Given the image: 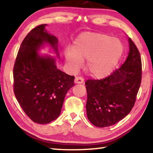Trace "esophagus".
<instances>
[{"instance_id": "esophagus-1", "label": "esophagus", "mask_w": 153, "mask_h": 153, "mask_svg": "<svg viewBox=\"0 0 153 153\" xmlns=\"http://www.w3.org/2000/svg\"><path fill=\"white\" fill-rule=\"evenodd\" d=\"M83 82H84V79L81 76H76L74 79L75 83H83Z\"/></svg>"}]
</instances>
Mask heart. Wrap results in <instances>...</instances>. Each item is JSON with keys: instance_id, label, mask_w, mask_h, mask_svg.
Wrapping results in <instances>:
<instances>
[{"instance_id": "1", "label": "heart", "mask_w": 153, "mask_h": 153, "mask_svg": "<svg viewBox=\"0 0 153 153\" xmlns=\"http://www.w3.org/2000/svg\"><path fill=\"white\" fill-rule=\"evenodd\" d=\"M123 52L119 39L106 34L84 33L74 42L73 51H66L65 60L75 70L82 66L83 60H88L86 68L89 73L101 78L114 68Z\"/></svg>"}]
</instances>
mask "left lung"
Here are the masks:
<instances>
[{
	"label": "left lung",
	"mask_w": 153,
	"mask_h": 153,
	"mask_svg": "<svg viewBox=\"0 0 153 153\" xmlns=\"http://www.w3.org/2000/svg\"><path fill=\"white\" fill-rule=\"evenodd\" d=\"M128 43V55L120 68L102 79H88L85 82L87 116L90 123L98 127L118 123L135 105L142 81V61L131 38Z\"/></svg>",
	"instance_id": "left-lung-1"
}]
</instances>
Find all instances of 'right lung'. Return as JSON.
Here are the masks:
<instances>
[{
    "mask_svg": "<svg viewBox=\"0 0 153 153\" xmlns=\"http://www.w3.org/2000/svg\"><path fill=\"white\" fill-rule=\"evenodd\" d=\"M46 25L33 29L25 37L13 66V91L27 116L38 124H48L59 116L65 94L74 86V76L57 69L55 59L37 53L45 44L57 53L58 39L48 33Z\"/></svg>",
    "mask_w": 153,
    "mask_h": 153,
    "instance_id": "add662e5",
    "label": "right lung"
}]
</instances>
